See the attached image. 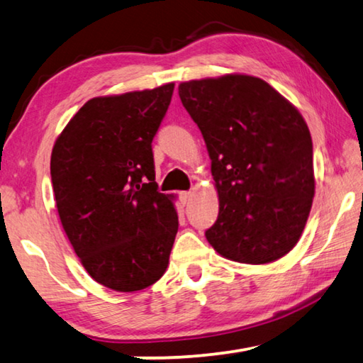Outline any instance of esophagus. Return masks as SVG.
Returning <instances> with one entry per match:
<instances>
[{
	"label": "esophagus",
	"instance_id": "1",
	"mask_svg": "<svg viewBox=\"0 0 363 363\" xmlns=\"http://www.w3.org/2000/svg\"><path fill=\"white\" fill-rule=\"evenodd\" d=\"M179 199H181V201L184 205H187L189 201H190V199H192V192H181L179 194Z\"/></svg>",
	"mask_w": 363,
	"mask_h": 363
}]
</instances>
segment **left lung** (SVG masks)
Wrapping results in <instances>:
<instances>
[{
  "instance_id": "1",
  "label": "left lung",
  "mask_w": 363,
  "mask_h": 363,
  "mask_svg": "<svg viewBox=\"0 0 363 363\" xmlns=\"http://www.w3.org/2000/svg\"><path fill=\"white\" fill-rule=\"evenodd\" d=\"M179 97L203 134L219 196L206 240L245 264L290 253L315 194L303 115L264 79L242 73L184 82Z\"/></svg>"
}]
</instances>
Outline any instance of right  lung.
<instances>
[{"label":"right lung","mask_w":363,"mask_h":363,"mask_svg":"<svg viewBox=\"0 0 363 363\" xmlns=\"http://www.w3.org/2000/svg\"><path fill=\"white\" fill-rule=\"evenodd\" d=\"M174 83L89 99L51 153L57 213L97 284L139 291L162 279L177 227L174 196L158 192L152 140Z\"/></svg>","instance_id":"add662e5"}]
</instances>
